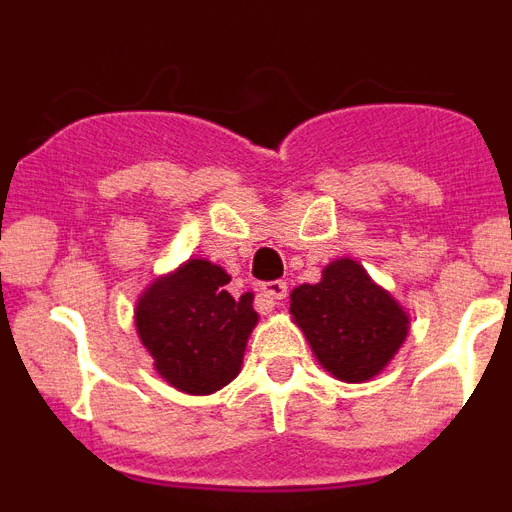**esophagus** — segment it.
Here are the masks:
<instances>
[{"label": "esophagus", "mask_w": 512, "mask_h": 512, "mask_svg": "<svg viewBox=\"0 0 512 512\" xmlns=\"http://www.w3.org/2000/svg\"><path fill=\"white\" fill-rule=\"evenodd\" d=\"M261 289H264V297H269L271 302H282V300H287V295H289L287 282H282V279H274V282H266Z\"/></svg>", "instance_id": "1"}]
</instances>
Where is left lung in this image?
Returning a JSON list of instances; mask_svg holds the SVG:
<instances>
[{
	"mask_svg": "<svg viewBox=\"0 0 512 512\" xmlns=\"http://www.w3.org/2000/svg\"><path fill=\"white\" fill-rule=\"evenodd\" d=\"M297 325L333 377L364 382L387 366L408 336V315L356 261L325 266L318 284L292 292Z\"/></svg>",
	"mask_w": 512,
	"mask_h": 512,
	"instance_id": "1",
	"label": "left lung"
}]
</instances>
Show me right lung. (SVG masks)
Returning a JSON list of instances; mask_svg holds the SVG:
<instances>
[{"label":"right lung","instance_id":"right-lung-1","mask_svg":"<svg viewBox=\"0 0 512 512\" xmlns=\"http://www.w3.org/2000/svg\"><path fill=\"white\" fill-rule=\"evenodd\" d=\"M228 282L220 266L192 259L140 297L138 336L158 374L176 390L210 395L241 372L246 341L259 315L251 292L235 300L225 289Z\"/></svg>","mask_w":512,"mask_h":512}]
</instances>
